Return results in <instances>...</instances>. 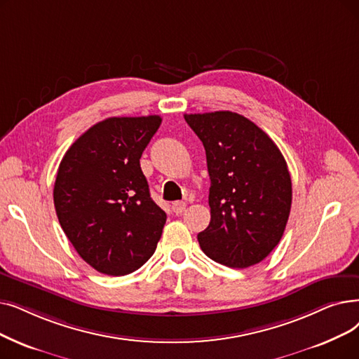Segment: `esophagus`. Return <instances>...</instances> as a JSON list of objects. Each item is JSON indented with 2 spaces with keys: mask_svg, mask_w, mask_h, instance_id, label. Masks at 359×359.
Returning a JSON list of instances; mask_svg holds the SVG:
<instances>
[{
  "mask_svg": "<svg viewBox=\"0 0 359 359\" xmlns=\"http://www.w3.org/2000/svg\"><path fill=\"white\" fill-rule=\"evenodd\" d=\"M171 208H173V211H175L176 214H182V212L186 210V202H183V201H176V202H173V205H171Z\"/></svg>",
  "mask_w": 359,
  "mask_h": 359,
  "instance_id": "34e87169",
  "label": "esophagus"
}]
</instances>
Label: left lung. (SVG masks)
I'll list each match as a JSON object with an SVG mask.
<instances>
[{"mask_svg":"<svg viewBox=\"0 0 359 359\" xmlns=\"http://www.w3.org/2000/svg\"><path fill=\"white\" fill-rule=\"evenodd\" d=\"M204 144L211 222L198 235L215 262L246 269L278 245L292 205L286 160L255 123L231 111L184 114Z\"/></svg>","mask_w":359,"mask_h":359,"instance_id":"left-lung-1","label":"left lung"}]
</instances>
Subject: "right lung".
<instances>
[{
    "label": "right lung",
    "instance_id": "add662e5",
    "mask_svg": "<svg viewBox=\"0 0 359 359\" xmlns=\"http://www.w3.org/2000/svg\"><path fill=\"white\" fill-rule=\"evenodd\" d=\"M160 116L110 117L93 124L67 149L54 184L61 229L92 269L124 276L152 257L165 212L149 195L142 152Z\"/></svg>",
    "mask_w": 359,
    "mask_h": 359
}]
</instances>
